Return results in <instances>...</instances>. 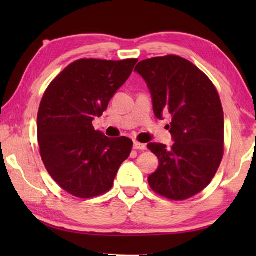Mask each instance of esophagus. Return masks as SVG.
Segmentation results:
<instances>
[{
  "mask_svg": "<svg viewBox=\"0 0 256 256\" xmlns=\"http://www.w3.org/2000/svg\"><path fill=\"white\" fill-rule=\"evenodd\" d=\"M133 148L136 150H146V144H140V142L136 141V142H134V144H133Z\"/></svg>",
  "mask_w": 256,
  "mask_h": 256,
  "instance_id": "1",
  "label": "esophagus"
}]
</instances>
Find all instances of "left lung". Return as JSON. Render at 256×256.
I'll list each match as a JSON object with an SVG mask.
<instances>
[{"instance_id":"1","label":"left lung","mask_w":256,"mask_h":256,"mask_svg":"<svg viewBox=\"0 0 256 256\" xmlns=\"http://www.w3.org/2000/svg\"><path fill=\"white\" fill-rule=\"evenodd\" d=\"M146 80L156 118L170 114L174 144H148L159 159L150 188L170 200L183 201L204 190L224 157V122L220 97L211 80L177 55L141 60L136 70Z\"/></svg>"}]
</instances>
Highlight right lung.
I'll return each instance as SVG.
<instances>
[{"label": "right lung", "instance_id": "add662e5", "mask_svg": "<svg viewBox=\"0 0 256 256\" xmlns=\"http://www.w3.org/2000/svg\"><path fill=\"white\" fill-rule=\"evenodd\" d=\"M136 58H81L66 66L47 86L37 116L42 160L68 193L90 198L112 188L131 154L126 136L107 138L92 125L115 92L128 79Z\"/></svg>", "mask_w": 256, "mask_h": 256}]
</instances>
